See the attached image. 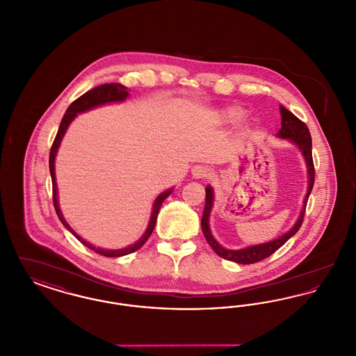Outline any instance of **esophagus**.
Masks as SVG:
<instances>
[{"instance_id":"esophagus-1","label":"esophagus","mask_w":356,"mask_h":356,"mask_svg":"<svg viewBox=\"0 0 356 356\" xmlns=\"http://www.w3.org/2000/svg\"><path fill=\"white\" fill-rule=\"evenodd\" d=\"M192 175L195 179H204L208 176V170L203 165H195L192 168Z\"/></svg>"}]
</instances>
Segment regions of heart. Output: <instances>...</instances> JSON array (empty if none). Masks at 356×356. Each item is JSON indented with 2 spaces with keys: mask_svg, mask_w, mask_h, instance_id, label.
I'll use <instances>...</instances> for the list:
<instances>
[{
  "mask_svg": "<svg viewBox=\"0 0 356 356\" xmlns=\"http://www.w3.org/2000/svg\"><path fill=\"white\" fill-rule=\"evenodd\" d=\"M243 116V111L236 106L225 108L219 112V119L225 121V122H235Z\"/></svg>",
  "mask_w": 356,
  "mask_h": 356,
  "instance_id": "heart-1",
  "label": "heart"
}]
</instances>
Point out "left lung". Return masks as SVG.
<instances>
[{"mask_svg":"<svg viewBox=\"0 0 356 356\" xmlns=\"http://www.w3.org/2000/svg\"><path fill=\"white\" fill-rule=\"evenodd\" d=\"M280 115H282V128L277 134V137L280 138H289L292 143L298 145L300 152L305 156V164H307V170H308V189L305 195V202H303V208L300 212V216L295 225L288 231L287 234L282 235L272 241L257 244L252 247H247L243 250L237 251H231L225 250L221 247L220 244L215 240V237L211 234L209 228V213L212 209V203H213V189L212 186H208L205 188V207H204L203 219H202V229H203L204 237L207 243L212 247V250L225 260H231L238 264H252L257 263L260 260H264L266 257L271 256L273 252H276L289 237L293 236L299 228L303 224L305 219V205L307 200L309 197V193L312 191V186L315 183V168H314V160H312V140H311V134L309 129L307 128L305 122L302 120L298 119L292 112H289L283 105H280Z\"/></svg>","mask_w":356,"mask_h":356,"instance_id":"1","label":"left lung"}]
</instances>
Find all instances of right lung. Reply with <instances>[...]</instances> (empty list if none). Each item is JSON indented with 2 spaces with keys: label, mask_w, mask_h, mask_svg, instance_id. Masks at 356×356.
I'll list each match as a JSON object with an SVG mask.
<instances>
[{
  "label": "right lung",
  "mask_w": 356,
  "mask_h": 356,
  "mask_svg": "<svg viewBox=\"0 0 356 356\" xmlns=\"http://www.w3.org/2000/svg\"><path fill=\"white\" fill-rule=\"evenodd\" d=\"M128 88L124 86V85L119 84V83H112V84H102L100 86H96L90 90H88L86 93H84L83 96H80L77 100L72 102L69 105L64 118L61 120V124H60V128L57 131V135L56 138L51 144V154H49V170H51V188H53V204H54V209H56V213L58 216L60 221L64 224V227L70 231L74 236L77 237L85 247L90 248L92 251L97 252V254H102V256H106V257H119V256H124V254H132L137 250H140L145 241L149 238V236L152 235L153 228H154V224L157 220V215H159V211H160V207L163 202L170 196L172 193V189H168L165 192H163L161 195L157 196V199L154 200L153 204L152 216H151V220L148 224V228L145 231V234L141 236V238L138 241H136L134 245L128 247V248H124V250H102V248H96L93 247L92 244H89L88 241H85L83 237L79 236L70 227H69L68 222L64 219L61 211H60V207H58V200H57V186H56V176H54V159H56V153L57 149L60 147V143L63 140V137L65 135L67 129H68L69 124L72 122V120L74 119L77 116V113H81L85 111H89L92 108H96L99 105H104V104H108V102H124L127 97H128Z\"/></svg>",
  "instance_id": "right-lung-1"
}]
</instances>
